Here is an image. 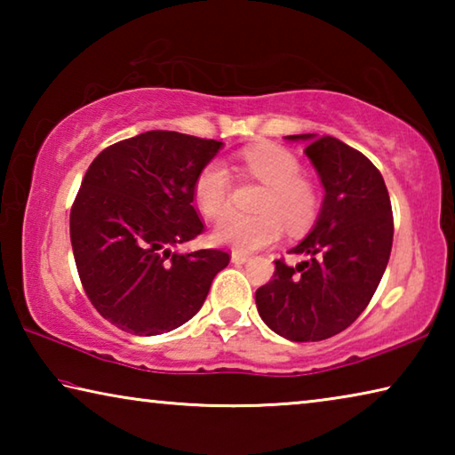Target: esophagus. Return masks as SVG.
Wrapping results in <instances>:
<instances>
[{"mask_svg": "<svg viewBox=\"0 0 455 455\" xmlns=\"http://www.w3.org/2000/svg\"><path fill=\"white\" fill-rule=\"evenodd\" d=\"M249 255H243V252H233V255H230V263L233 265H244V263H249Z\"/></svg>", "mask_w": 455, "mask_h": 455, "instance_id": "34e87169", "label": "esophagus"}]
</instances>
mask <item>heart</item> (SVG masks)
Segmentation results:
<instances>
[{
    "mask_svg": "<svg viewBox=\"0 0 455 455\" xmlns=\"http://www.w3.org/2000/svg\"><path fill=\"white\" fill-rule=\"evenodd\" d=\"M243 164L255 179L267 184L259 217L228 214L214 228V243L236 252H252L279 241L284 225L291 233H301L313 225L319 196L313 182L301 176L297 156L276 144H260L243 152ZM195 200L200 212L219 219L230 204V176L225 164L211 163L195 180Z\"/></svg>",
    "mask_w": 455,
    "mask_h": 455,
    "instance_id": "obj_1",
    "label": "heart"
}]
</instances>
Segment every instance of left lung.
Instances as JSON below:
<instances>
[{
  "instance_id": "obj_1",
  "label": "left lung",
  "mask_w": 455,
  "mask_h": 455,
  "mask_svg": "<svg viewBox=\"0 0 455 455\" xmlns=\"http://www.w3.org/2000/svg\"><path fill=\"white\" fill-rule=\"evenodd\" d=\"M307 142L325 188L311 233L291 252L295 267L275 260V275L257 291L260 319L289 341H323L355 321L371 301L391 255L389 192L371 160L333 136L295 134Z\"/></svg>"
}]
</instances>
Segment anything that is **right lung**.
<instances>
[{"label": "right lung", "instance_id": "1", "mask_svg": "<svg viewBox=\"0 0 455 455\" xmlns=\"http://www.w3.org/2000/svg\"><path fill=\"white\" fill-rule=\"evenodd\" d=\"M222 142L150 130L108 146L70 212L72 251L96 311L132 335H163L195 317L228 252L174 246L203 233L195 180Z\"/></svg>", "mask_w": 455, "mask_h": 455}]
</instances>
